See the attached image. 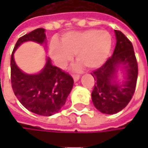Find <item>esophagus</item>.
Wrapping results in <instances>:
<instances>
[{
    "label": "esophagus",
    "instance_id": "34e87169",
    "mask_svg": "<svg viewBox=\"0 0 148 148\" xmlns=\"http://www.w3.org/2000/svg\"><path fill=\"white\" fill-rule=\"evenodd\" d=\"M73 78H74V81H77L79 79V74H73Z\"/></svg>",
    "mask_w": 148,
    "mask_h": 148
}]
</instances>
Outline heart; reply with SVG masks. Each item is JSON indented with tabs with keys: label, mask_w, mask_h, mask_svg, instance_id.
Wrapping results in <instances>:
<instances>
[{
	"label": "heart",
	"mask_w": 148,
	"mask_h": 148,
	"mask_svg": "<svg viewBox=\"0 0 148 148\" xmlns=\"http://www.w3.org/2000/svg\"><path fill=\"white\" fill-rule=\"evenodd\" d=\"M112 38L107 31L86 30L70 32L62 35L61 43L52 39L49 53L60 68H64L76 56V60L88 69L103 65L108 58Z\"/></svg>",
	"instance_id": "b5f03b06"
}]
</instances>
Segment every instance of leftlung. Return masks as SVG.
Instances as JSON below:
<instances>
[{
  "mask_svg": "<svg viewBox=\"0 0 148 148\" xmlns=\"http://www.w3.org/2000/svg\"><path fill=\"white\" fill-rule=\"evenodd\" d=\"M116 45L112 56L91 73L95 79L92 99L102 113L115 114L125 108L133 97L138 76V64L132 43L120 31L115 30ZM119 66L126 72L125 80L119 85L114 76Z\"/></svg>",
  "mask_w": 148,
  "mask_h": 148,
  "instance_id": "1",
  "label": "left lung"
}]
</instances>
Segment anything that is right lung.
Wrapping results in <instances>:
<instances>
[{
  "label": "right lung",
  "instance_id": "add662e5",
  "mask_svg": "<svg viewBox=\"0 0 148 148\" xmlns=\"http://www.w3.org/2000/svg\"><path fill=\"white\" fill-rule=\"evenodd\" d=\"M45 30L38 28L19 38L11 56V83L15 96L30 111L40 116H52L65 104L74 79L69 74L53 66L49 58L40 74H26L15 64L14 50L24 42H45Z\"/></svg>",
  "mask_w": 148,
  "mask_h": 148
}]
</instances>
